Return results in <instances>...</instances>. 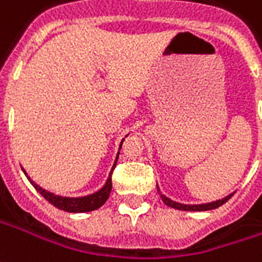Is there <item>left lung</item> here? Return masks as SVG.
I'll use <instances>...</instances> for the list:
<instances>
[{
	"instance_id": "left-lung-1",
	"label": "left lung",
	"mask_w": 262,
	"mask_h": 262,
	"mask_svg": "<svg viewBox=\"0 0 262 262\" xmlns=\"http://www.w3.org/2000/svg\"><path fill=\"white\" fill-rule=\"evenodd\" d=\"M157 191H159V194H160V199L163 200V203L166 204V206H169V207H173L176 210H183V211H207V210H214V208L220 207L223 206L226 201H228L231 199V194H228L227 197L224 199H221V200H215V201H211V203H206V204H182V203H177V201H173L170 200L169 197H166L164 194L160 193V188L157 187Z\"/></svg>"
}]
</instances>
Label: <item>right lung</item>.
Returning <instances> with one entry per match:
<instances>
[{
    "label": "right lung",
    "mask_w": 262,
    "mask_h": 262,
    "mask_svg": "<svg viewBox=\"0 0 262 262\" xmlns=\"http://www.w3.org/2000/svg\"><path fill=\"white\" fill-rule=\"evenodd\" d=\"M123 143V140H122ZM122 143H120V147H122ZM119 147V149H120ZM119 157V153H118ZM118 157L115 160V164H113L112 170H111V174L106 180L105 186L100 188L99 191L93 193L91 195H85V197H62V195H56L54 193H49L47 190H43L42 187H39L35 182L31 180V177H28V180L31 182V184L35 187V190L39 193V194L48 200L52 206L58 207L59 210H63V211H68V213H86V211H93L96 208L102 207L106 203V200L109 199L111 195V190H112V171L116 167V163H118ZM25 173V171H24ZM27 174V173H25Z\"/></svg>",
    "instance_id": "1"
}]
</instances>
